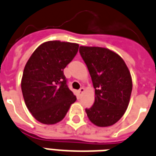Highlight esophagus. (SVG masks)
I'll return each instance as SVG.
<instances>
[{
    "mask_svg": "<svg viewBox=\"0 0 156 156\" xmlns=\"http://www.w3.org/2000/svg\"><path fill=\"white\" fill-rule=\"evenodd\" d=\"M83 92H84V88H83V87H82V88H80L79 90H78V93H79V94L81 95L83 93Z\"/></svg>",
    "mask_w": 156,
    "mask_h": 156,
    "instance_id": "34e87169",
    "label": "esophagus"
}]
</instances>
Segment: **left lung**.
<instances>
[{"label":"left lung","mask_w":156,"mask_h":156,"mask_svg":"<svg viewBox=\"0 0 156 156\" xmlns=\"http://www.w3.org/2000/svg\"><path fill=\"white\" fill-rule=\"evenodd\" d=\"M79 53L95 89L94 103L85 109L87 116L98 127L112 126L122 118L129 104L130 72L122 58L106 48L80 46Z\"/></svg>","instance_id":"8db88e82"}]
</instances>
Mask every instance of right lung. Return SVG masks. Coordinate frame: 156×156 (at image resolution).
I'll return each instance as SVG.
<instances>
[{
	"label": "right lung",
	"instance_id": "1",
	"mask_svg": "<svg viewBox=\"0 0 156 156\" xmlns=\"http://www.w3.org/2000/svg\"><path fill=\"white\" fill-rule=\"evenodd\" d=\"M78 44L47 41L25 65L21 88L27 108L40 122L55 124L65 117L77 98L67 87L63 70L74 58Z\"/></svg>",
	"mask_w": 156,
	"mask_h": 156
}]
</instances>
